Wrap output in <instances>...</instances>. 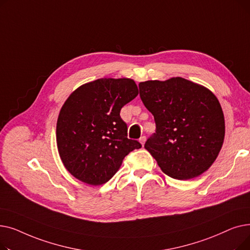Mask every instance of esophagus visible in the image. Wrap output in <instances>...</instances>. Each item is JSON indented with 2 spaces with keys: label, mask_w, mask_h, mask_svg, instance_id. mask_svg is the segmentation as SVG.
Instances as JSON below:
<instances>
[{
  "label": "esophagus",
  "mask_w": 250,
  "mask_h": 250,
  "mask_svg": "<svg viewBox=\"0 0 250 250\" xmlns=\"http://www.w3.org/2000/svg\"><path fill=\"white\" fill-rule=\"evenodd\" d=\"M139 142L142 144V146H144V144H145V142H146V137H145V136L141 137L140 140H139Z\"/></svg>",
  "instance_id": "34e87169"
}]
</instances>
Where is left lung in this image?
Instances as JSON below:
<instances>
[{
	"label": "left lung",
	"mask_w": 250,
	"mask_h": 250,
	"mask_svg": "<svg viewBox=\"0 0 250 250\" xmlns=\"http://www.w3.org/2000/svg\"><path fill=\"white\" fill-rule=\"evenodd\" d=\"M139 88L156 124L145 149L162 171L180 180L207 171L225 137L224 114L213 92L180 77L141 82Z\"/></svg>",
	"instance_id": "8db88e82"
}]
</instances>
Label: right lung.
Returning <instances> with one entry per match:
<instances>
[{
    "mask_svg": "<svg viewBox=\"0 0 250 250\" xmlns=\"http://www.w3.org/2000/svg\"><path fill=\"white\" fill-rule=\"evenodd\" d=\"M139 94L132 79L102 78L77 88L61 108L57 144L62 162L77 179L90 186L107 182L125 157L142 147L127 138L120 115Z\"/></svg>",
    "mask_w": 250,
    "mask_h": 250,
    "instance_id": "1",
    "label": "right lung"
}]
</instances>
